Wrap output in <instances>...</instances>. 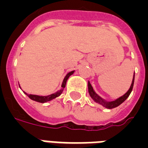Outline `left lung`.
Masks as SVG:
<instances>
[{
	"label": "left lung",
	"mask_w": 148,
	"mask_h": 148,
	"mask_svg": "<svg viewBox=\"0 0 148 148\" xmlns=\"http://www.w3.org/2000/svg\"><path fill=\"white\" fill-rule=\"evenodd\" d=\"M134 76H135V73L133 74V80H132V83H131L130 87L128 90V91L125 93L124 95L121 96L120 97H119L117 99H115V101H106L102 98L101 97H100L98 94H97L96 92L94 91L93 86H91V84L90 82H88V92L90 96L92 99L94 100V102H96L97 104H101L103 107L106 108H108V109H112V108H116L118 106H119L122 103L125 101V100L128 98V97L130 96V94L132 92V90H133V83H134Z\"/></svg>",
	"instance_id": "1"
}]
</instances>
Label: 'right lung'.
I'll return each instance as SVG.
<instances>
[{"instance_id":"right-lung-1","label":"right lung","mask_w":148,"mask_h":148,"mask_svg":"<svg viewBox=\"0 0 148 148\" xmlns=\"http://www.w3.org/2000/svg\"><path fill=\"white\" fill-rule=\"evenodd\" d=\"M75 72V70L74 71H71L69 73H68L66 74V75L65 76V78L62 81V86H61V89H60L59 90H58L57 92H55L54 94H50V95H47V96H40V95H36V94H28L27 93H25V91H23V93L25 94H26L31 100H33V101H35L40 102V103H45V102L50 101H52L54 98H56L58 97H59L62 93L64 90V88L65 87V84H66V82H67L68 79L69 78L70 75H72ZM18 85H19V83H18ZM20 87V86H19ZM21 88V87H20Z\"/></svg>"}]
</instances>
